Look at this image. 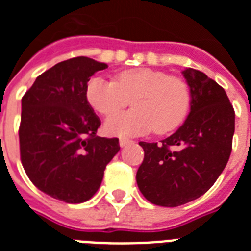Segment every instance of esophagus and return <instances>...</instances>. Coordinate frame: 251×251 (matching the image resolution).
Masks as SVG:
<instances>
[{
  "instance_id": "34e87169",
  "label": "esophagus",
  "mask_w": 251,
  "mask_h": 251,
  "mask_svg": "<svg viewBox=\"0 0 251 251\" xmlns=\"http://www.w3.org/2000/svg\"><path fill=\"white\" fill-rule=\"evenodd\" d=\"M131 142L133 141H130L127 138H121V139H120V146H121V147H125L126 145H130Z\"/></svg>"
}]
</instances>
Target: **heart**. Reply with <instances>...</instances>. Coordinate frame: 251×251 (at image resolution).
<instances>
[{"instance_id":"heart-1","label":"heart","mask_w":251,"mask_h":251,"mask_svg":"<svg viewBox=\"0 0 251 251\" xmlns=\"http://www.w3.org/2000/svg\"><path fill=\"white\" fill-rule=\"evenodd\" d=\"M87 100L98 113L110 116L132 100L134 111L110 116L104 124L106 134L135 137L151 131L169 133L178 127L190 108V90L185 80L153 69H130L114 80L91 78Z\"/></svg>"}]
</instances>
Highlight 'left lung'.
Listing matches in <instances>:
<instances>
[{
	"mask_svg": "<svg viewBox=\"0 0 251 251\" xmlns=\"http://www.w3.org/2000/svg\"><path fill=\"white\" fill-rule=\"evenodd\" d=\"M190 112L161 145L139 142L145 159L137 172L149 202L177 207L203 195L224 171L232 151L234 110L223 87L204 73L187 68Z\"/></svg>",
	"mask_w": 251,
	"mask_h": 251,
	"instance_id": "obj_1",
	"label": "left lung"
}]
</instances>
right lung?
<instances>
[{
	"label": "right lung",
	"instance_id": "1",
	"mask_svg": "<svg viewBox=\"0 0 251 251\" xmlns=\"http://www.w3.org/2000/svg\"><path fill=\"white\" fill-rule=\"evenodd\" d=\"M106 68L88 57L62 61L37 76L22 99V164L39 190L62 202L92 198L120 151L117 138L96 135L100 120L86 96L91 76Z\"/></svg>",
	"mask_w": 251,
	"mask_h": 251
}]
</instances>
